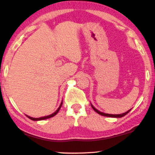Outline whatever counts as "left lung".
Returning a JSON list of instances; mask_svg holds the SVG:
<instances>
[{
    "label": "left lung",
    "instance_id": "left-lung-1",
    "mask_svg": "<svg viewBox=\"0 0 155 155\" xmlns=\"http://www.w3.org/2000/svg\"><path fill=\"white\" fill-rule=\"evenodd\" d=\"M92 108H93V110L95 111V112H97V114H99L102 115V116H104V117H117V118H120V117H122L124 116H125L126 114H127L128 112L130 111V110H129V111H127V112H125V113H123L122 114H105V113H103V112H101L99 111L98 110H97L95 107H93V106L92 105H91Z\"/></svg>",
    "mask_w": 155,
    "mask_h": 155
}]
</instances>
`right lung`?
<instances>
[{
  "mask_svg": "<svg viewBox=\"0 0 155 155\" xmlns=\"http://www.w3.org/2000/svg\"><path fill=\"white\" fill-rule=\"evenodd\" d=\"M62 104H63V102H61V104H60V106H59V108H58V110H57V111H55V112H54V113H53V114H51L49 115V116H46V117H39V118H33V117H29V116H27V117H28V118H29V119H31V120H33V121H38V120H47V119L51 118V117H52L55 116V115H56L58 113V111H60V108H61V106H62Z\"/></svg>",
  "mask_w": 155,
  "mask_h": 155,
  "instance_id": "right-lung-1",
  "label": "right lung"
}]
</instances>
